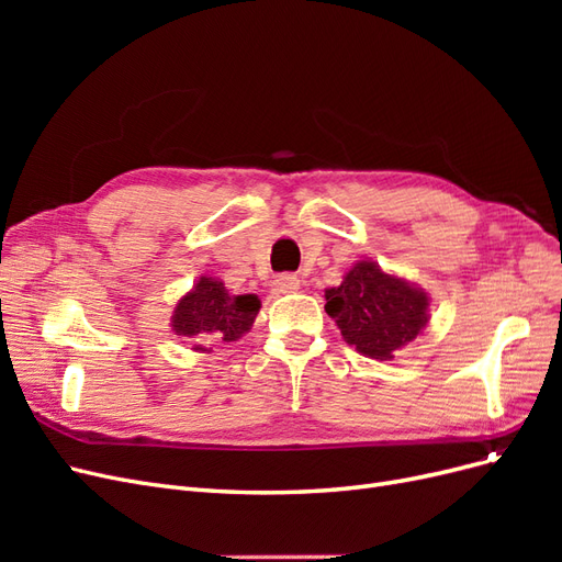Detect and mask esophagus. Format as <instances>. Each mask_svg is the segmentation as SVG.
<instances>
[{
  "label": "esophagus",
  "instance_id": "obj_1",
  "mask_svg": "<svg viewBox=\"0 0 562 562\" xmlns=\"http://www.w3.org/2000/svg\"><path fill=\"white\" fill-rule=\"evenodd\" d=\"M300 288V279L295 274H281L274 281V293L285 295V293H295Z\"/></svg>",
  "mask_w": 562,
  "mask_h": 562
}]
</instances>
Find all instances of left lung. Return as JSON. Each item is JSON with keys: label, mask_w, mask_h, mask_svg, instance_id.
<instances>
[{"label": "left lung", "mask_w": 562, "mask_h": 562, "mask_svg": "<svg viewBox=\"0 0 562 562\" xmlns=\"http://www.w3.org/2000/svg\"><path fill=\"white\" fill-rule=\"evenodd\" d=\"M326 312L345 342L370 359L391 361L429 323V295L391 277L378 262L359 260L337 288L326 291Z\"/></svg>", "instance_id": "left-lung-1"}]
</instances>
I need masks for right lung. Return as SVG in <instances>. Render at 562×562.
<instances>
[{
  "label": "right lung",
  "mask_w": 562,
  "mask_h": 562,
  "mask_svg": "<svg viewBox=\"0 0 562 562\" xmlns=\"http://www.w3.org/2000/svg\"><path fill=\"white\" fill-rule=\"evenodd\" d=\"M260 312L258 295H232L225 283L201 277L176 304L171 328L190 339L196 351H211L209 342H236Z\"/></svg>",
  "instance_id": "1"
}]
</instances>
